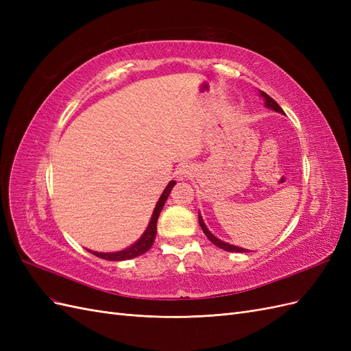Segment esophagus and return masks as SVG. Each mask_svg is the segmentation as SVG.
I'll return each mask as SVG.
<instances>
[{
  "label": "esophagus",
  "instance_id": "esophagus-1",
  "mask_svg": "<svg viewBox=\"0 0 351 351\" xmlns=\"http://www.w3.org/2000/svg\"><path fill=\"white\" fill-rule=\"evenodd\" d=\"M193 171H195L193 164L184 162V164H182V165H180V167L177 168L176 173H177V176H178L180 178H184V177H192Z\"/></svg>",
  "mask_w": 351,
  "mask_h": 351
}]
</instances>
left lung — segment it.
<instances>
[{
    "label": "left lung",
    "mask_w": 351,
    "mask_h": 351,
    "mask_svg": "<svg viewBox=\"0 0 351 351\" xmlns=\"http://www.w3.org/2000/svg\"><path fill=\"white\" fill-rule=\"evenodd\" d=\"M261 95L262 97L265 98V104H267V107L268 108H272L274 111H277V112H281V114H284V111L281 110V107L280 105L275 102L269 95H267L265 92H261ZM199 224H200V227H202V230H204V232H205V236L215 244L217 247H219V249H222V250H226V252H249V250H246V249H243V247H237V246H232V244H228V243H224V241H221L219 239H217L214 234H212V232L206 228V226H205V222H204V219H202V217L199 215Z\"/></svg>",
    "instance_id": "1"
}]
</instances>
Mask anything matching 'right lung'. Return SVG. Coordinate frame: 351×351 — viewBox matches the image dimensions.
I'll list each match as a JSON object with an SVG mask.
<instances>
[{
  "mask_svg": "<svg viewBox=\"0 0 351 351\" xmlns=\"http://www.w3.org/2000/svg\"><path fill=\"white\" fill-rule=\"evenodd\" d=\"M176 182H169L168 186L165 187L164 193L161 195V197H159L158 204L155 206V210L152 214V218H151V222L149 226H147L146 231L143 232V236L137 240L134 244H132L130 247H127L124 250H120V252H112V253H99V252H92L89 250L90 253H93L95 256H98L101 259H107V261H127V259H133V258H137L141 256V254H143L145 252L149 250L152 247V244L155 241V236H156V222H158V217H159V212H161L165 200L169 195V192H171V189L174 187Z\"/></svg>",
  "mask_w": 351,
  "mask_h": 351,
  "instance_id": "obj_1",
  "label": "right lung"
}]
</instances>
